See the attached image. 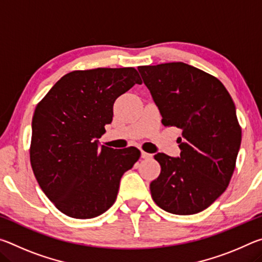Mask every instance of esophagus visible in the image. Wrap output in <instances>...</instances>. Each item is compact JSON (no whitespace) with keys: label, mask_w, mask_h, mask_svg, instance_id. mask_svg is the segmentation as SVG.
<instances>
[{"label":"esophagus","mask_w":262,"mask_h":262,"mask_svg":"<svg viewBox=\"0 0 262 262\" xmlns=\"http://www.w3.org/2000/svg\"><path fill=\"white\" fill-rule=\"evenodd\" d=\"M141 157L144 158V159H149V158L152 157V155L145 152V151H141Z\"/></svg>","instance_id":"esophagus-1"}]
</instances>
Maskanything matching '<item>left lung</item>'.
<instances>
[{"mask_svg": "<svg viewBox=\"0 0 262 262\" xmlns=\"http://www.w3.org/2000/svg\"><path fill=\"white\" fill-rule=\"evenodd\" d=\"M139 72L163 125L183 130L180 157L155 155L161 173L150 184L152 200L176 215L205 210L227 189L241 148L231 96L220 79L184 62L140 66Z\"/></svg>", "mask_w": 262, "mask_h": 262, "instance_id": "8db88e82", "label": "left lung"}]
</instances>
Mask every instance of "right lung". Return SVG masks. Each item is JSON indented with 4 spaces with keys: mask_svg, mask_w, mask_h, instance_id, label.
I'll return each mask as SVG.
<instances>
[{
    "mask_svg": "<svg viewBox=\"0 0 262 262\" xmlns=\"http://www.w3.org/2000/svg\"><path fill=\"white\" fill-rule=\"evenodd\" d=\"M135 84V68L74 70L39 101L32 118L30 162L39 186L73 219H94L117 199L121 177L141 156L134 147H98L113 104Z\"/></svg>",
    "mask_w": 262,
    "mask_h": 262,
    "instance_id": "1",
    "label": "right lung"
}]
</instances>
